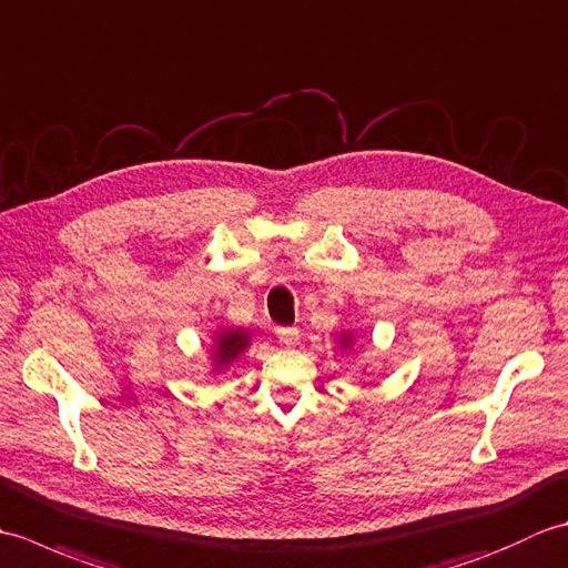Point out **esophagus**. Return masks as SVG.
I'll return each mask as SVG.
<instances>
[{
  "label": "esophagus",
  "mask_w": 568,
  "mask_h": 568,
  "mask_svg": "<svg viewBox=\"0 0 568 568\" xmlns=\"http://www.w3.org/2000/svg\"><path fill=\"white\" fill-rule=\"evenodd\" d=\"M275 334H277V339H281L283 346L291 348V346L297 344V334L300 332H297V327H277Z\"/></svg>",
  "instance_id": "1"
}]
</instances>
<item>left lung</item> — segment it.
I'll use <instances>...</instances> for the list:
<instances>
[{"label":"left lung","mask_w":568,"mask_h":568,"mask_svg":"<svg viewBox=\"0 0 568 568\" xmlns=\"http://www.w3.org/2000/svg\"><path fill=\"white\" fill-rule=\"evenodd\" d=\"M336 346L342 348V352H354V346H356V334L352 332V329H342L339 332V336H336ZM366 373V371H364Z\"/></svg>","instance_id":"1"}]
</instances>
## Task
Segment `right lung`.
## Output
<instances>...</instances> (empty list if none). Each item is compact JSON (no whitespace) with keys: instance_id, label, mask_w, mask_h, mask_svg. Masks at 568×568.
<instances>
[{"instance_id":"obj_1","label":"right lung","mask_w":568,"mask_h":568,"mask_svg":"<svg viewBox=\"0 0 568 568\" xmlns=\"http://www.w3.org/2000/svg\"><path fill=\"white\" fill-rule=\"evenodd\" d=\"M251 332L246 327H216L212 332L210 344V373L222 376L224 371L232 368L241 354L251 346Z\"/></svg>"}]
</instances>
